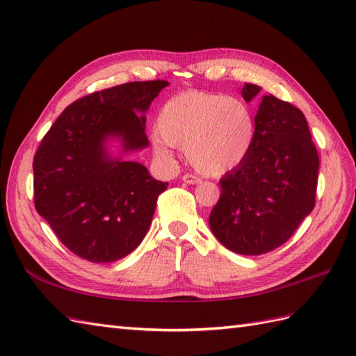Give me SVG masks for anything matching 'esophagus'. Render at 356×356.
I'll use <instances>...</instances> for the list:
<instances>
[{
    "label": "esophagus",
    "instance_id": "esophagus-1",
    "mask_svg": "<svg viewBox=\"0 0 356 356\" xmlns=\"http://www.w3.org/2000/svg\"><path fill=\"white\" fill-rule=\"evenodd\" d=\"M183 181L187 184H199L201 183V178L192 175V173H186V175H183Z\"/></svg>",
    "mask_w": 356,
    "mask_h": 356
}]
</instances>
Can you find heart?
<instances>
[{
    "mask_svg": "<svg viewBox=\"0 0 356 356\" xmlns=\"http://www.w3.org/2000/svg\"><path fill=\"white\" fill-rule=\"evenodd\" d=\"M255 134V113L246 101L188 90L160 107L152 143L163 159H170L175 146H184L190 164L197 172L218 177L248 157Z\"/></svg>",
    "mask_w": 356,
    "mask_h": 356,
    "instance_id": "b5f03b06",
    "label": "heart"
}]
</instances>
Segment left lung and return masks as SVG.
<instances>
[{
	"mask_svg": "<svg viewBox=\"0 0 356 356\" xmlns=\"http://www.w3.org/2000/svg\"><path fill=\"white\" fill-rule=\"evenodd\" d=\"M259 88L246 84L249 102ZM257 134L248 157L219 181L222 193L210 214L220 243L241 255H261L287 241L313 211L318 154L303 113L266 95L257 111Z\"/></svg>",
	"mask_w": 356,
	"mask_h": 356,
	"instance_id": "1",
	"label": "left lung"
}]
</instances>
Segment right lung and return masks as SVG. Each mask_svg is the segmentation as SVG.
<instances>
[{"mask_svg": "<svg viewBox=\"0 0 356 356\" xmlns=\"http://www.w3.org/2000/svg\"><path fill=\"white\" fill-rule=\"evenodd\" d=\"M164 80L124 83L67 106L33 160L34 207L62 243L90 263H111L140 245L168 183L136 161L111 160L104 142L148 146L146 111Z\"/></svg>", "mask_w": 356, "mask_h": 356, "instance_id": "right-lung-1", "label": "right lung"}]
</instances>
